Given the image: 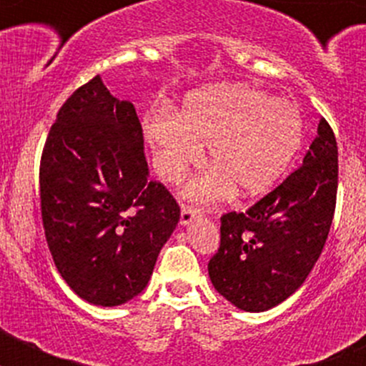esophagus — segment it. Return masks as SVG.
<instances>
[{
  "mask_svg": "<svg viewBox=\"0 0 366 366\" xmlns=\"http://www.w3.org/2000/svg\"><path fill=\"white\" fill-rule=\"evenodd\" d=\"M199 212H202V209H196V207L185 205V203H183V205H181V223H183V225H189Z\"/></svg>",
  "mask_w": 366,
  "mask_h": 366,
  "instance_id": "esophagus-1",
  "label": "esophagus"
}]
</instances>
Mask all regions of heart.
I'll use <instances>...</instances> for the list:
<instances>
[{
    "label": "heart",
    "instance_id": "1",
    "mask_svg": "<svg viewBox=\"0 0 366 366\" xmlns=\"http://www.w3.org/2000/svg\"><path fill=\"white\" fill-rule=\"evenodd\" d=\"M155 167L167 181H179L203 159L209 144L212 167L187 194L216 202L236 187L242 196L266 192L302 143V115L293 102L249 84H222L190 93L181 112L159 108L144 117Z\"/></svg>",
    "mask_w": 366,
    "mask_h": 366
}]
</instances>
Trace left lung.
<instances>
[{
  "instance_id": "8db88e82",
  "label": "left lung",
  "mask_w": 366,
  "mask_h": 366,
  "mask_svg": "<svg viewBox=\"0 0 366 366\" xmlns=\"http://www.w3.org/2000/svg\"><path fill=\"white\" fill-rule=\"evenodd\" d=\"M337 143L321 119L297 170L245 212H225L209 260L216 292L236 308L266 312L295 293L322 253L337 199Z\"/></svg>"
}]
</instances>
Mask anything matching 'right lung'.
Instances as JSON below:
<instances>
[{
    "instance_id": "right-lung-1",
    "label": "right lung",
    "mask_w": 366,
    "mask_h": 366,
    "mask_svg": "<svg viewBox=\"0 0 366 366\" xmlns=\"http://www.w3.org/2000/svg\"><path fill=\"white\" fill-rule=\"evenodd\" d=\"M143 128L132 102L100 76L58 109L40 161L45 240L80 299L119 306L143 292L179 222L167 187L148 179Z\"/></svg>"
}]
</instances>
